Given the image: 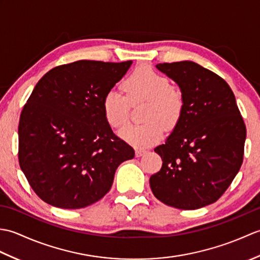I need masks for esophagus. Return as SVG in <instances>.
Wrapping results in <instances>:
<instances>
[{
  "label": "esophagus",
  "instance_id": "esophagus-1",
  "mask_svg": "<svg viewBox=\"0 0 260 260\" xmlns=\"http://www.w3.org/2000/svg\"><path fill=\"white\" fill-rule=\"evenodd\" d=\"M145 153H146V151H145V150H142V148H136V151H135V155H136L137 157H140V156H142V155H144Z\"/></svg>",
  "mask_w": 260,
  "mask_h": 260
}]
</instances>
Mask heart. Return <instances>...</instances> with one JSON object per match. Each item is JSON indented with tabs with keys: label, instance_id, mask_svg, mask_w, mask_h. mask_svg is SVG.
Returning a JSON list of instances; mask_svg holds the SVG:
<instances>
[{
	"label": "heart",
	"instance_id": "obj_1",
	"mask_svg": "<svg viewBox=\"0 0 260 260\" xmlns=\"http://www.w3.org/2000/svg\"><path fill=\"white\" fill-rule=\"evenodd\" d=\"M126 96L112 88L103 98L105 120L113 128H121L129 119L131 105L146 103L143 115L145 124L127 126L119 136L136 147H147L162 140L164 127L173 129L184 108L182 93L171 86L167 77L148 67L135 69L123 84Z\"/></svg>",
	"mask_w": 260,
	"mask_h": 260
}]
</instances>
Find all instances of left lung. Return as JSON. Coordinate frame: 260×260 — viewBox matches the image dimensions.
Masks as SVG:
<instances>
[{"label":"left lung","mask_w":260,"mask_h":260,"mask_svg":"<svg viewBox=\"0 0 260 260\" xmlns=\"http://www.w3.org/2000/svg\"><path fill=\"white\" fill-rule=\"evenodd\" d=\"M180 87L184 108L164 144L154 148L163 164L150 178L167 206L194 210L215 202L244 159L246 125L229 85L193 61L158 63Z\"/></svg>","instance_id":"8db88e82"}]
</instances>
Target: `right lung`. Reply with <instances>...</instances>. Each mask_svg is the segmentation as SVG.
Wrapping results in <instances>:
<instances>
[{
  "label": "right lung",
  "mask_w": 260,
  "mask_h": 260,
  "mask_svg": "<svg viewBox=\"0 0 260 260\" xmlns=\"http://www.w3.org/2000/svg\"><path fill=\"white\" fill-rule=\"evenodd\" d=\"M132 62L79 60L38 81L20 116L19 163L41 200L62 209L90 206L110 190L118 165L134 157L102 108Z\"/></svg>",
  "instance_id": "1"
}]
</instances>
